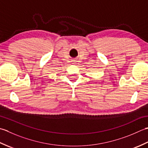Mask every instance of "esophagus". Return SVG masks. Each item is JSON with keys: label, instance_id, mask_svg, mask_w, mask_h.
<instances>
[{"label": "esophagus", "instance_id": "1", "mask_svg": "<svg viewBox=\"0 0 148 148\" xmlns=\"http://www.w3.org/2000/svg\"><path fill=\"white\" fill-rule=\"evenodd\" d=\"M72 62H73V64H75V63H76V61H72Z\"/></svg>", "mask_w": 148, "mask_h": 148}]
</instances>
